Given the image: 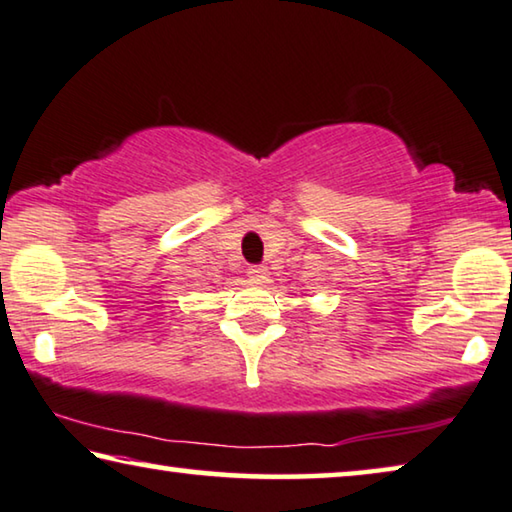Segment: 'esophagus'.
Returning a JSON list of instances; mask_svg holds the SVG:
<instances>
[{
	"instance_id": "34e87169",
	"label": "esophagus",
	"mask_w": 512,
	"mask_h": 512,
	"mask_svg": "<svg viewBox=\"0 0 512 512\" xmlns=\"http://www.w3.org/2000/svg\"><path fill=\"white\" fill-rule=\"evenodd\" d=\"M248 275L257 282H264L266 278H269V269H266V266H262V264H255V266H248Z\"/></svg>"
}]
</instances>
